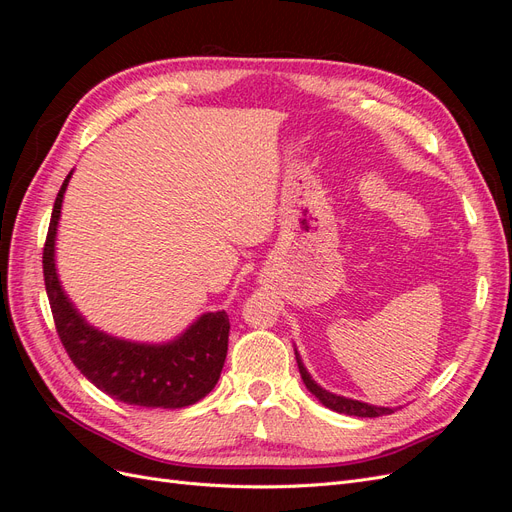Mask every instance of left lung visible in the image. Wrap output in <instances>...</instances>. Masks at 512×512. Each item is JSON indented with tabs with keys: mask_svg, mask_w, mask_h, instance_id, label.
I'll use <instances>...</instances> for the list:
<instances>
[{
	"mask_svg": "<svg viewBox=\"0 0 512 512\" xmlns=\"http://www.w3.org/2000/svg\"><path fill=\"white\" fill-rule=\"evenodd\" d=\"M297 354V352H294ZM297 363H299V371H301V378L305 382V386L309 391H312V395H316L324 406L335 410V412H342V414H348V416H361V418H374V416H382V414H391L393 410L391 408H378V406H369V404H363V401H354V399H346V397H339V395H333L329 391H324L322 386H318L312 376L307 374V369L303 367L299 354H297Z\"/></svg>",
	"mask_w": 512,
	"mask_h": 512,
	"instance_id": "obj_1",
	"label": "left lung"
}]
</instances>
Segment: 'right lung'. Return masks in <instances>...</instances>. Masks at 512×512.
<instances>
[{
  "label": "right lung",
  "mask_w": 512,
  "mask_h": 512,
  "mask_svg": "<svg viewBox=\"0 0 512 512\" xmlns=\"http://www.w3.org/2000/svg\"><path fill=\"white\" fill-rule=\"evenodd\" d=\"M70 175L55 198L42 252L44 286L61 344L91 384L123 404L168 410L196 404L220 380L228 352V314H205L164 346L123 342L89 327L61 290L55 273V230Z\"/></svg>",
  "instance_id": "add662e5"
}]
</instances>
